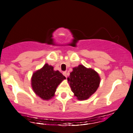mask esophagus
I'll use <instances>...</instances> for the list:
<instances>
[{
    "instance_id": "obj_1",
    "label": "esophagus",
    "mask_w": 133,
    "mask_h": 133,
    "mask_svg": "<svg viewBox=\"0 0 133 133\" xmlns=\"http://www.w3.org/2000/svg\"><path fill=\"white\" fill-rule=\"evenodd\" d=\"M63 75H64L65 77H67V76H66V71H64V72H63Z\"/></svg>"
}]
</instances>
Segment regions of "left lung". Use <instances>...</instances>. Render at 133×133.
<instances>
[{
  "instance_id": "8db88e82",
  "label": "left lung",
  "mask_w": 133,
  "mask_h": 133,
  "mask_svg": "<svg viewBox=\"0 0 133 133\" xmlns=\"http://www.w3.org/2000/svg\"><path fill=\"white\" fill-rule=\"evenodd\" d=\"M67 80L74 96L78 100L83 101L88 99L96 91L101 78L96 71L79 65L72 68Z\"/></svg>"
}]
</instances>
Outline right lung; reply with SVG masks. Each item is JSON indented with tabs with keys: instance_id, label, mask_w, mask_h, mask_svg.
<instances>
[{
	"instance_id": "right-lung-1",
	"label": "right lung",
	"mask_w": 133,
	"mask_h": 133,
	"mask_svg": "<svg viewBox=\"0 0 133 133\" xmlns=\"http://www.w3.org/2000/svg\"><path fill=\"white\" fill-rule=\"evenodd\" d=\"M53 69V66L46 63L32 76V90L43 100L52 99L58 85L66 79L59 71H54Z\"/></svg>"
}]
</instances>
